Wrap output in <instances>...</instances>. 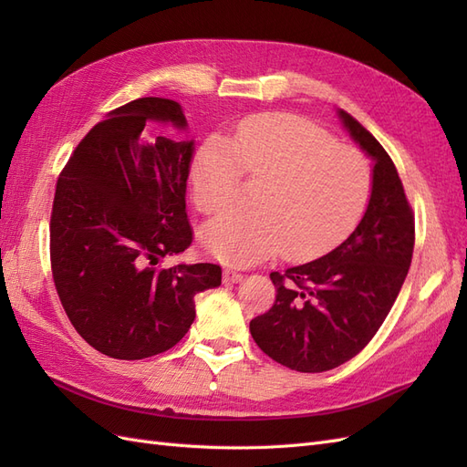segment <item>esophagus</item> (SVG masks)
<instances>
[{"mask_svg":"<svg viewBox=\"0 0 467 467\" xmlns=\"http://www.w3.org/2000/svg\"><path fill=\"white\" fill-rule=\"evenodd\" d=\"M244 275L235 268H223V282H242Z\"/></svg>","mask_w":467,"mask_h":467,"instance_id":"obj_1","label":"esophagus"}]
</instances>
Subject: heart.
I'll list each match as a JSON object with an SVG mask.
<instances>
[{
  "instance_id": "heart-1",
  "label": "heart",
  "mask_w": 467,
  "mask_h": 467,
  "mask_svg": "<svg viewBox=\"0 0 467 467\" xmlns=\"http://www.w3.org/2000/svg\"><path fill=\"white\" fill-rule=\"evenodd\" d=\"M242 173L263 182L253 196L255 212L228 210L202 230L212 255L237 266L280 249L294 261L327 251L358 222L372 182L362 153L337 146L329 132L294 115L247 119L232 142L206 138L191 165L196 208L216 214L230 206Z\"/></svg>"
}]
</instances>
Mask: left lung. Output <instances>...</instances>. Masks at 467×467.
<instances>
[{"instance_id":"obj_1","label":"left lung","mask_w":467,"mask_h":467,"mask_svg":"<svg viewBox=\"0 0 467 467\" xmlns=\"http://www.w3.org/2000/svg\"><path fill=\"white\" fill-rule=\"evenodd\" d=\"M337 115L374 161L368 206L327 255L271 273L276 300L249 323L265 355L296 372L333 370L357 357L388 317L413 257L415 218L398 169L357 119Z\"/></svg>"}]
</instances>
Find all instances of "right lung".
I'll use <instances>...</instances> for the list:
<instances>
[{
    "instance_id": "1",
    "label": "right lung",
    "mask_w": 467,
    "mask_h": 467,
    "mask_svg": "<svg viewBox=\"0 0 467 467\" xmlns=\"http://www.w3.org/2000/svg\"><path fill=\"white\" fill-rule=\"evenodd\" d=\"M148 120L187 129L171 99L144 97L109 112L60 173L50 218L52 276L66 314L95 350L119 360L175 347L194 321V296L222 285L218 265H158L192 242L185 194L194 140L144 142Z\"/></svg>"
}]
</instances>
